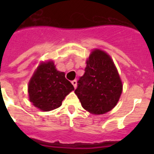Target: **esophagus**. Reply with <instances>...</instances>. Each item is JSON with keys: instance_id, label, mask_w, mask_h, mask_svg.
<instances>
[{"instance_id": "1", "label": "esophagus", "mask_w": 154, "mask_h": 154, "mask_svg": "<svg viewBox=\"0 0 154 154\" xmlns=\"http://www.w3.org/2000/svg\"><path fill=\"white\" fill-rule=\"evenodd\" d=\"M72 85L74 86V88H77V82L76 80H73V81H72Z\"/></svg>"}]
</instances>
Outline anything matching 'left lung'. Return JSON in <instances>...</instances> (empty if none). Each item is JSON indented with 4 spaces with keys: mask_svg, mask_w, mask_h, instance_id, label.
Here are the masks:
<instances>
[{
    "mask_svg": "<svg viewBox=\"0 0 154 154\" xmlns=\"http://www.w3.org/2000/svg\"><path fill=\"white\" fill-rule=\"evenodd\" d=\"M74 93L82 107L93 114H104L115 107L122 93V82L109 55L94 49L86 60L85 73Z\"/></svg>",
    "mask_w": 154,
    "mask_h": 154,
    "instance_id": "left-lung-1",
    "label": "left lung"
}]
</instances>
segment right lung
I'll use <instances>...</instances> for the list:
<instances>
[{"mask_svg": "<svg viewBox=\"0 0 154 154\" xmlns=\"http://www.w3.org/2000/svg\"><path fill=\"white\" fill-rule=\"evenodd\" d=\"M65 75V72L57 70L52 60L41 63L28 86L29 101L32 105L42 111L60 107L65 97L74 90Z\"/></svg>", "mask_w": 154, "mask_h": 154, "instance_id": "add662e5", "label": "right lung"}]
</instances>
